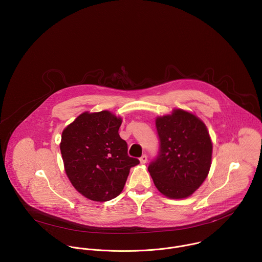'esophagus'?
I'll list each match as a JSON object with an SVG mask.
<instances>
[{
  "label": "esophagus",
  "mask_w": 262,
  "mask_h": 262,
  "mask_svg": "<svg viewBox=\"0 0 262 262\" xmlns=\"http://www.w3.org/2000/svg\"><path fill=\"white\" fill-rule=\"evenodd\" d=\"M147 160H148V157H147V155H145V154L140 158V161H141L142 164H145V163L147 162Z\"/></svg>",
  "instance_id": "1"
}]
</instances>
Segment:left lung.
<instances>
[{
	"label": "left lung",
	"mask_w": 262,
	"mask_h": 262,
	"mask_svg": "<svg viewBox=\"0 0 262 262\" xmlns=\"http://www.w3.org/2000/svg\"><path fill=\"white\" fill-rule=\"evenodd\" d=\"M159 151L148 170L156 188L172 199L187 198L205 181L212 143L205 124L194 114L176 109L158 117Z\"/></svg>",
	"instance_id": "1"
}]
</instances>
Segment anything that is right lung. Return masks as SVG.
<instances>
[{
	"label": "right lung",
	"instance_id": "add662e5",
	"mask_svg": "<svg viewBox=\"0 0 262 262\" xmlns=\"http://www.w3.org/2000/svg\"><path fill=\"white\" fill-rule=\"evenodd\" d=\"M121 118L109 111L80 114L62 133L60 150L72 186L90 200L117 197L129 169L139 164L127 155V144L118 134Z\"/></svg>",
	"mask_w": 262,
	"mask_h": 262
}]
</instances>
